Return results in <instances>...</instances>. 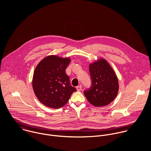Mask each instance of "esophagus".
<instances>
[{"label": "esophagus", "mask_w": 151, "mask_h": 151, "mask_svg": "<svg viewBox=\"0 0 151 151\" xmlns=\"http://www.w3.org/2000/svg\"><path fill=\"white\" fill-rule=\"evenodd\" d=\"M76 88H77V91H81V89H82V86H81V85L78 86L76 87Z\"/></svg>", "instance_id": "obj_1"}]
</instances>
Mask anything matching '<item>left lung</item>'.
<instances>
[{"label": "left lung", "instance_id": "8db88e82", "mask_svg": "<svg viewBox=\"0 0 151 151\" xmlns=\"http://www.w3.org/2000/svg\"><path fill=\"white\" fill-rule=\"evenodd\" d=\"M91 86L84 91L88 102L96 107L111 103L119 91L117 77L108 62L101 59L89 65Z\"/></svg>", "mask_w": 151, "mask_h": 151}]
</instances>
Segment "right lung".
I'll return each mask as SVG.
<instances>
[{
	"instance_id": "obj_1",
	"label": "right lung",
	"mask_w": 151,
	"mask_h": 151,
	"mask_svg": "<svg viewBox=\"0 0 151 151\" xmlns=\"http://www.w3.org/2000/svg\"><path fill=\"white\" fill-rule=\"evenodd\" d=\"M70 58L55 55L45 58L37 65L32 78V88L38 99L47 107L59 109L68 101L76 89L70 86L65 68Z\"/></svg>"
}]
</instances>
